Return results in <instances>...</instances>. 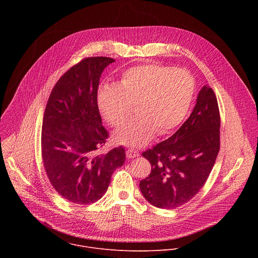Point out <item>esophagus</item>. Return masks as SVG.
Listing matches in <instances>:
<instances>
[{
    "label": "esophagus",
    "mask_w": 258,
    "mask_h": 258,
    "mask_svg": "<svg viewBox=\"0 0 258 258\" xmlns=\"http://www.w3.org/2000/svg\"><path fill=\"white\" fill-rule=\"evenodd\" d=\"M139 155H140L139 152L137 150H135V149L130 148V149L126 150V157L127 158H135V157H138Z\"/></svg>",
    "instance_id": "obj_1"
}]
</instances>
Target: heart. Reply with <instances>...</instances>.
<instances>
[{
  "label": "heart",
  "mask_w": 258,
  "mask_h": 258,
  "mask_svg": "<svg viewBox=\"0 0 258 258\" xmlns=\"http://www.w3.org/2000/svg\"><path fill=\"white\" fill-rule=\"evenodd\" d=\"M195 90V80L187 70L146 64L123 71L118 84L101 86L97 106L110 125L119 127L135 105L138 115L115 133L114 140L122 145L142 147L155 132L159 136L168 135L181 123Z\"/></svg>",
  "instance_id": "b5f03b06"
}]
</instances>
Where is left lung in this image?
Segmentation results:
<instances>
[{
    "instance_id": "8db88e82",
    "label": "left lung",
    "mask_w": 258,
    "mask_h": 258,
    "mask_svg": "<svg viewBox=\"0 0 258 258\" xmlns=\"http://www.w3.org/2000/svg\"><path fill=\"white\" fill-rule=\"evenodd\" d=\"M220 116L213 90L204 86L190 117L167 140L142 155L152 168L140 190L152 205L172 209L204 186L219 151Z\"/></svg>"
}]
</instances>
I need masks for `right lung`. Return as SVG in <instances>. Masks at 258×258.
Here are the masks:
<instances>
[{"instance_id":"right-lung-1","label":"right lung","mask_w":258,"mask_h":258,"mask_svg":"<svg viewBox=\"0 0 258 258\" xmlns=\"http://www.w3.org/2000/svg\"><path fill=\"white\" fill-rule=\"evenodd\" d=\"M89 57L67 70L49 97L42 127V156L47 176L62 198L77 204L98 201L113 171L125 160L123 147L98 154L108 139L97 106L103 70L114 62Z\"/></svg>"}]
</instances>
